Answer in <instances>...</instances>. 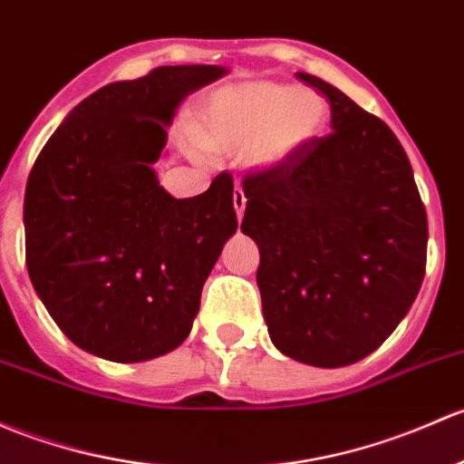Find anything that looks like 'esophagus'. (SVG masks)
<instances>
[{"mask_svg": "<svg viewBox=\"0 0 464 464\" xmlns=\"http://www.w3.org/2000/svg\"><path fill=\"white\" fill-rule=\"evenodd\" d=\"M233 207H236L237 219H242V216H245V208H246V195L240 187H236V193H233Z\"/></svg>", "mask_w": 464, "mask_h": 464, "instance_id": "obj_1", "label": "esophagus"}]
</instances>
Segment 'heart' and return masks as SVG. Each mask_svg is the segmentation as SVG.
<instances>
[{"label":"heart","instance_id":"obj_1","mask_svg":"<svg viewBox=\"0 0 464 464\" xmlns=\"http://www.w3.org/2000/svg\"><path fill=\"white\" fill-rule=\"evenodd\" d=\"M326 106L315 92L273 82L218 91L204 113V142L219 153L246 150V164L271 170L295 158L324 126Z\"/></svg>","mask_w":464,"mask_h":464}]
</instances>
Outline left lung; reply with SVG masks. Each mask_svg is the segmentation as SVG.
I'll return each mask as SVG.
<instances>
[{"label": "left lung", "instance_id": "8db88e82", "mask_svg": "<svg viewBox=\"0 0 464 464\" xmlns=\"http://www.w3.org/2000/svg\"><path fill=\"white\" fill-rule=\"evenodd\" d=\"M331 129L282 167L246 175L242 233L260 248L257 286L271 343L311 367L373 353L420 291L427 213L393 130L343 91Z\"/></svg>", "mask_w": 464, "mask_h": 464}]
</instances>
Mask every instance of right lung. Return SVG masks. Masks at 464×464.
<instances>
[{
	"instance_id": "1",
	"label": "right lung",
	"mask_w": 464,
	"mask_h": 464,
	"mask_svg": "<svg viewBox=\"0 0 464 464\" xmlns=\"http://www.w3.org/2000/svg\"><path fill=\"white\" fill-rule=\"evenodd\" d=\"M227 68L160 66L75 106L44 144L24 198L26 266L39 300L77 347L111 362L169 353L236 233L233 178L175 199L153 164L188 92Z\"/></svg>"
}]
</instances>
